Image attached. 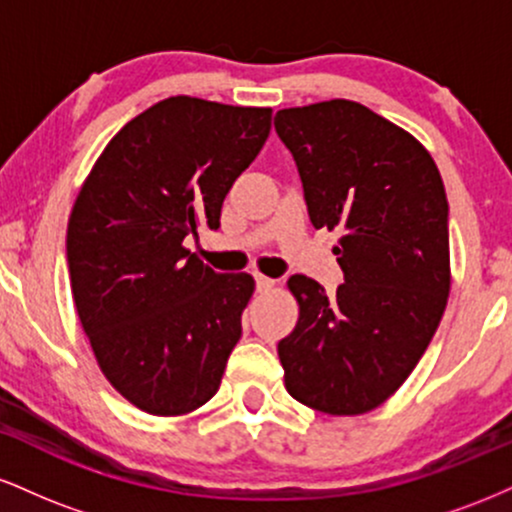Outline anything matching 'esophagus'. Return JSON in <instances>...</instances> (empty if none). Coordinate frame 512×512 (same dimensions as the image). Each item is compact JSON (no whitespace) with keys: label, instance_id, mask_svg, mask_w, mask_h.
<instances>
[{"label":"esophagus","instance_id":"1","mask_svg":"<svg viewBox=\"0 0 512 512\" xmlns=\"http://www.w3.org/2000/svg\"><path fill=\"white\" fill-rule=\"evenodd\" d=\"M255 281H257V291H262V293L272 291L276 286V281L269 279V276H264V274H255Z\"/></svg>","mask_w":512,"mask_h":512}]
</instances>
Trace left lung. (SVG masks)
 <instances>
[{
    "label": "left lung",
    "instance_id": "8db88e82",
    "mask_svg": "<svg viewBox=\"0 0 512 512\" xmlns=\"http://www.w3.org/2000/svg\"><path fill=\"white\" fill-rule=\"evenodd\" d=\"M315 228H339L344 284L293 274L298 322L276 351L293 399L332 416L380 407L431 344L450 293L448 197L407 129L334 98L274 117Z\"/></svg>",
    "mask_w": 512,
    "mask_h": 512
}]
</instances>
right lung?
I'll list each match as a JSON object with an SVG mask.
<instances>
[{"label": "right lung", "mask_w": 512, "mask_h": 512, "mask_svg": "<svg viewBox=\"0 0 512 512\" xmlns=\"http://www.w3.org/2000/svg\"><path fill=\"white\" fill-rule=\"evenodd\" d=\"M272 108L173 96L129 120L81 185L67 226L72 296L108 383L154 416L190 414L219 390L255 291L185 238L260 154Z\"/></svg>", "instance_id": "1"}]
</instances>
